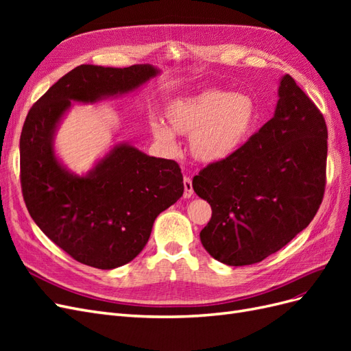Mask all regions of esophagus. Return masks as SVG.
<instances>
[{
  "mask_svg": "<svg viewBox=\"0 0 351 351\" xmlns=\"http://www.w3.org/2000/svg\"><path fill=\"white\" fill-rule=\"evenodd\" d=\"M183 184H184V199H190L193 196V186H192V178L190 177H184L183 180Z\"/></svg>",
  "mask_w": 351,
  "mask_h": 351,
  "instance_id": "1",
  "label": "esophagus"
}]
</instances>
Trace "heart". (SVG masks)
Returning a JSON list of instances; mask_svg holds the SVG:
<instances>
[{
	"instance_id": "1",
	"label": "heart",
	"mask_w": 351,
	"mask_h": 351,
	"mask_svg": "<svg viewBox=\"0 0 351 351\" xmlns=\"http://www.w3.org/2000/svg\"><path fill=\"white\" fill-rule=\"evenodd\" d=\"M167 124L152 121L149 132L155 143L174 151L176 134L190 136V154L199 162L217 164L236 155L247 143L259 123L258 102L249 93H231L208 88L169 102Z\"/></svg>"
}]
</instances>
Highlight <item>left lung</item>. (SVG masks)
Segmentation results:
<instances>
[{
    "mask_svg": "<svg viewBox=\"0 0 351 351\" xmlns=\"http://www.w3.org/2000/svg\"><path fill=\"white\" fill-rule=\"evenodd\" d=\"M326 139L324 115L285 74L272 119L236 155L193 177L196 195L212 208L200 231L212 258L258 263L311 224L324 197Z\"/></svg>",
    "mask_w": 351,
    "mask_h": 351,
    "instance_id": "obj_1",
    "label": "left lung"
}]
</instances>
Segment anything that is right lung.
Here are the masks:
<instances>
[{"instance_id": "1", "label": "right lung", "mask_w": 351, "mask_h": 351, "mask_svg": "<svg viewBox=\"0 0 351 351\" xmlns=\"http://www.w3.org/2000/svg\"><path fill=\"white\" fill-rule=\"evenodd\" d=\"M161 70L83 64L30 108L20 136V180L29 214L73 259L98 269L133 261L149 240L156 217L183 196L182 169L121 142L76 174L56 152V134L73 104H97L136 92Z\"/></svg>"}]
</instances>
